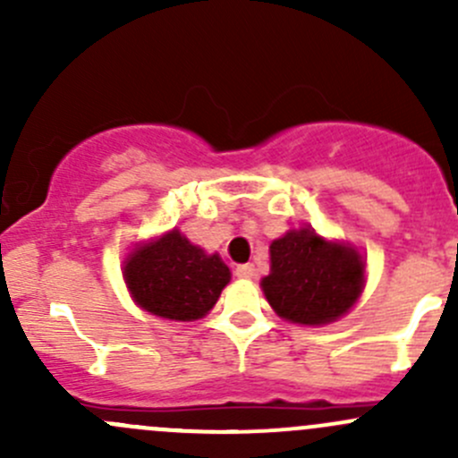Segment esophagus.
Here are the masks:
<instances>
[{"instance_id":"1","label":"esophagus","mask_w":458,"mask_h":458,"mask_svg":"<svg viewBox=\"0 0 458 458\" xmlns=\"http://www.w3.org/2000/svg\"><path fill=\"white\" fill-rule=\"evenodd\" d=\"M234 275H237L239 279H252V276L257 275V270H255V266H252V263H242V266H237Z\"/></svg>"}]
</instances>
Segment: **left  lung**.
<instances>
[{
    "label": "left lung",
    "mask_w": 458,
    "mask_h": 458,
    "mask_svg": "<svg viewBox=\"0 0 458 458\" xmlns=\"http://www.w3.org/2000/svg\"><path fill=\"white\" fill-rule=\"evenodd\" d=\"M267 303L293 323L321 326L352 308L363 285V261L352 248L327 243L312 228L293 230L270 246Z\"/></svg>",
    "instance_id": "left-lung-1"
}]
</instances>
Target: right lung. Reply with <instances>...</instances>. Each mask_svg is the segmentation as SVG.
<instances>
[{
    "instance_id": "add662e5",
    "label": "right lung",
    "mask_w": 458,
    "mask_h": 458,
    "mask_svg": "<svg viewBox=\"0 0 458 458\" xmlns=\"http://www.w3.org/2000/svg\"><path fill=\"white\" fill-rule=\"evenodd\" d=\"M123 270L143 310L174 321L206 315L230 281L228 266L219 255H206L177 230L137 248Z\"/></svg>"
}]
</instances>
